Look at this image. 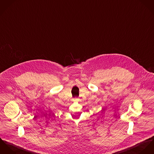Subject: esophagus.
<instances>
[{
	"label": "esophagus",
	"instance_id": "34e87169",
	"mask_svg": "<svg viewBox=\"0 0 154 154\" xmlns=\"http://www.w3.org/2000/svg\"><path fill=\"white\" fill-rule=\"evenodd\" d=\"M77 99H74V101H77Z\"/></svg>",
	"mask_w": 154,
	"mask_h": 154
}]
</instances>
